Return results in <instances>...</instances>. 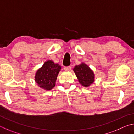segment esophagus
Returning <instances> with one entry per match:
<instances>
[{
    "instance_id": "34e87169",
    "label": "esophagus",
    "mask_w": 134,
    "mask_h": 134,
    "mask_svg": "<svg viewBox=\"0 0 134 134\" xmlns=\"http://www.w3.org/2000/svg\"><path fill=\"white\" fill-rule=\"evenodd\" d=\"M64 70H65V71H70V70L71 69V66L64 67Z\"/></svg>"
}]
</instances>
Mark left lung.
<instances>
[{
	"label": "left lung",
	"mask_w": 134,
	"mask_h": 134,
	"mask_svg": "<svg viewBox=\"0 0 134 134\" xmlns=\"http://www.w3.org/2000/svg\"><path fill=\"white\" fill-rule=\"evenodd\" d=\"M74 72L77 77L79 83L85 87H88L94 81V74L92 70L85 63L76 65Z\"/></svg>",
	"instance_id": "1"
}]
</instances>
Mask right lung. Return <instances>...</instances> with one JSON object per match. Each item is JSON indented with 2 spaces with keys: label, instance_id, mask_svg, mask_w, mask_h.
<instances>
[{
  "label": "right lung",
  "instance_id": "add662e5",
  "mask_svg": "<svg viewBox=\"0 0 134 134\" xmlns=\"http://www.w3.org/2000/svg\"><path fill=\"white\" fill-rule=\"evenodd\" d=\"M60 70V65L55 64L53 61H47L36 72V83L42 89L47 90L52 89L55 86L57 77Z\"/></svg>",
  "mask_w": 134,
  "mask_h": 134
}]
</instances>
